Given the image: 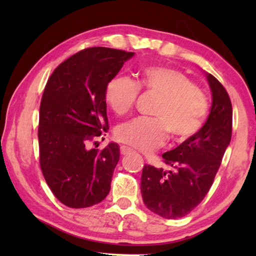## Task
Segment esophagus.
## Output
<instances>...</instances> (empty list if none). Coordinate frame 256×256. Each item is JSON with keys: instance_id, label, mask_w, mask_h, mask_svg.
I'll list each match as a JSON object with an SVG mask.
<instances>
[{"instance_id": "34e87169", "label": "esophagus", "mask_w": 256, "mask_h": 256, "mask_svg": "<svg viewBox=\"0 0 256 256\" xmlns=\"http://www.w3.org/2000/svg\"><path fill=\"white\" fill-rule=\"evenodd\" d=\"M130 152H132V149L131 148H128V146H120V154H128Z\"/></svg>"}]
</instances>
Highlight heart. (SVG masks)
<instances>
[{"instance_id":"heart-1","label":"heart","mask_w":256,"mask_h":256,"mask_svg":"<svg viewBox=\"0 0 256 256\" xmlns=\"http://www.w3.org/2000/svg\"><path fill=\"white\" fill-rule=\"evenodd\" d=\"M140 89L159 97L152 110L154 118L120 124L115 136L122 144L149 152L164 144L168 132L185 140L200 131L208 112L206 99L183 73L151 66L142 68L138 84L128 76H116L106 86V102L115 114L124 115L133 108Z\"/></svg>"}]
</instances>
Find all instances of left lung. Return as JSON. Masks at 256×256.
I'll return each instance as SVG.
<instances>
[{
    "label": "left lung",
    "mask_w": 256,
    "mask_h": 256,
    "mask_svg": "<svg viewBox=\"0 0 256 256\" xmlns=\"http://www.w3.org/2000/svg\"><path fill=\"white\" fill-rule=\"evenodd\" d=\"M212 94L206 122L193 136L162 154L170 170L144 164L141 193L146 206L166 219L190 214L209 192L227 146L230 144L232 107L226 89L206 73Z\"/></svg>",
    "instance_id": "left-lung-1"
}]
</instances>
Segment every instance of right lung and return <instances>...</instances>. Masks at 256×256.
<instances>
[{"mask_svg":"<svg viewBox=\"0 0 256 256\" xmlns=\"http://www.w3.org/2000/svg\"><path fill=\"white\" fill-rule=\"evenodd\" d=\"M133 55L86 48L60 63L47 81L40 110V162L47 185L66 206H92L110 193L120 146L110 142L99 151L88 144L106 132V86Z\"/></svg>","mask_w":256,"mask_h":256,"instance_id":"add662e5","label":"right lung"}]
</instances>
